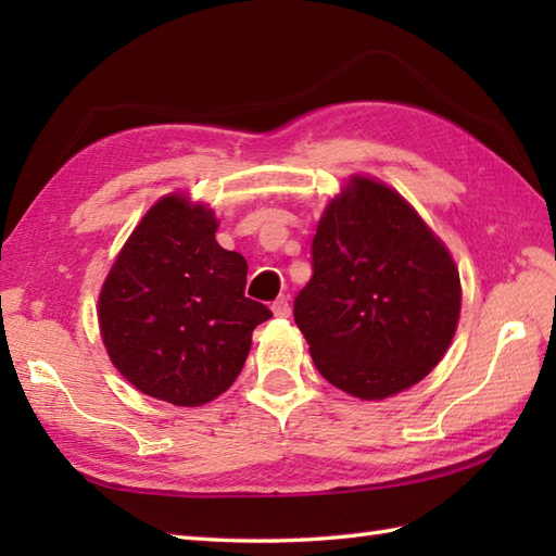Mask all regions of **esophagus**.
Here are the masks:
<instances>
[{"label":"esophagus","instance_id":"34e87169","mask_svg":"<svg viewBox=\"0 0 556 556\" xmlns=\"http://www.w3.org/2000/svg\"><path fill=\"white\" fill-rule=\"evenodd\" d=\"M271 313H275V317H289L291 315V305L285 296H279L275 303H271Z\"/></svg>","mask_w":556,"mask_h":556}]
</instances>
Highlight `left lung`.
I'll use <instances>...</instances> for the list:
<instances>
[{"label":"left lung","instance_id":"obj_1","mask_svg":"<svg viewBox=\"0 0 556 556\" xmlns=\"http://www.w3.org/2000/svg\"><path fill=\"white\" fill-rule=\"evenodd\" d=\"M458 313L446 245L394 188L351 176L323 212L313 277L293 301L315 368L351 396L399 394L442 361Z\"/></svg>","mask_w":556,"mask_h":556}]
</instances>
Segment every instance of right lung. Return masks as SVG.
Wrapping results in <instances>:
<instances>
[{
    "label": "right lung",
    "instance_id": "obj_1",
    "mask_svg": "<svg viewBox=\"0 0 556 556\" xmlns=\"http://www.w3.org/2000/svg\"><path fill=\"white\" fill-rule=\"evenodd\" d=\"M217 217L181 193L140 219L104 279L98 317L114 368L138 392L203 406L227 392L271 317L243 296L248 265L215 239Z\"/></svg>",
    "mask_w": 556,
    "mask_h": 556
}]
</instances>
